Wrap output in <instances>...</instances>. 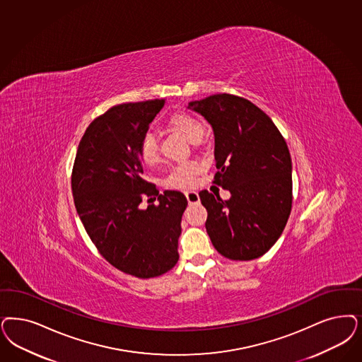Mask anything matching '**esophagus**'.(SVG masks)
Instances as JSON below:
<instances>
[{"mask_svg":"<svg viewBox=\"0 0 362 362\" xmlns=\"http://www.w3.org/2000/svg\"><path fill=\"white\" fill-rule=\"evenodd\" d=\"M186 198H187L188 203L189 204H194V203H199V194L197 191H186L185 192Z\"/></svg>","mask_w":362,"mask_h":362,"instance_id":"obj_1","label":"esophagus"}]
</instances>
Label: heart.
I'll return each mask as SVG.
<instances>
[{
  "mask_svg": "<svg viewBox=\"0 0 362 362\" xmlns=\"http://www.w3.org/2000/svg\"><path fill=\"white\" fill-rule=\"evenodd\" d=\"M170 125L176 132L187 139L189 143H198L204 134V124L191 113H176L171 117ZM140 158L147 165H155L159 163V148L153 135L147 134L143 137L140 144ZM199 170V164L197 162L180 163L170 171L167 176V185L177 188L191 187L195 183V176Z\"/></svg>",
  "mask_w": 362,
  "mask_h": 362,
  "instance_id": "b5f03b06",
  "label": "heart"
}]
</instances>
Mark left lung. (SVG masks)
<instances>
[{
  "label": "left lung",
  "instance_id": "8db88e82",
  "mask_svg": "<svg viewBox=\"0 0 362 362\" xmlns=\"http://www.w3.org/2000/svg\"><path fill=\"white\" fill-rule=\"evenodd\" d=\"M211 125L222 200L199 192L206 230L219 254L234 261L259 258L281 237L291 211V158L273 120L249 100L228 93L189 101Z\"/></svg>",
  "mask_w": 362,
  "mask_h": 362
}]
</instances>
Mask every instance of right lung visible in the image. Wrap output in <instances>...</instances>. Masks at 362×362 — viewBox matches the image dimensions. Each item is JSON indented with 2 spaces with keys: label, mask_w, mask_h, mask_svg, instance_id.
<instances>
[{
  "label": "right lung",
  "mask_w": 362,
  "mask_h": 362,
  "mask_svg": "<svg viewBox=\"0 0 362 362\" xmlns=\"http://www.w3.org/2000/svg\"><path fill=\"white\" fill-rule=\"evenodd\" d=\"M165 100L127 103L95 119L76 153L72 191L77 214L101 255L125 274L152 278L179 259L180 191H159L146 182L140 144ZM144 196L159 205L139 207Z\"/></svg>",
  "instance_id": "1"
}]
</instances>
